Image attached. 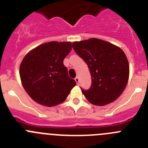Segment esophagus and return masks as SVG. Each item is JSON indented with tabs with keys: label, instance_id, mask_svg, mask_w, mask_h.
<instances>
[{
	"label": "esophagus",
	"instance_id": "34e87169",
	"mask_svg": "<svg viewBox=\"0 0 148 148\" xmlns=\"http://www.w3.org/2000/svg\"><path fill=\"white\" fill-rule=\"evenodd\" d=\"M75 82H76L77 84L79 83V77H78V76L75 77Z\"/></svg>",
	"mask_w": 148,
	"mask_h": 148
}]
</instances>
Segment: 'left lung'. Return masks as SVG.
Segmentation results:
<instances>
[{
  "instance_id": "left-lung-1",
  "label": "left lung",
  "mask_w": 148,
  "mask_h": 148,
  "mask_svg": "<svg viewBox=\"0 0 148 148\" xmlns=\"http://www.w3.org/2000/svg\"><path fill=\"white\" fill-rule=\"evenodd\" d=\"M73 47L87 64L92 84L82 91L89 102L104 106L122 93L129 78V64L119 47L97 38L75 41Z\"/></svg>"
}]
</instances>
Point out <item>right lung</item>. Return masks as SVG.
I'll list each match as a JSON object with an SVG mask.
<instances>
[{"label":"right lung","instance_id":"obj_1","mask_svg":"<svg viewBox=\"0 0 148 148\" xmlns=\"http://www.w3.org/2000/svg\"><path fill=\"white\" fill-rule=\"evenodd\" d=\"M70 42L51 41L27 53L20 66L26 92L35 101L47 107L62 103L76 82L68 75L64 59L71 51Z\"/></svg>","mask_w":148,"mask_h":148}]
</instances>
